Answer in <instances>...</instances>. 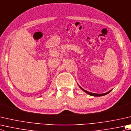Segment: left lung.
Here are the masks:
<instances>
[{
    "label": "left lung",
    "mask_w": 131,
    "mask_h": 131,
    "mask_svg": "<svg viewBox=\"0 0 131 131\" xmlns=\"http://www.w3.org/2000/svg\"><path fill=\"white\" fill-rule=\"evenodd\" d=\"M80 88L82 90H84V91L85 92H86L87 94H88L90 95V96H95V97H96V96L99 97V96H104V95L107 94L108 93H109V92L112 91V90H109V91H108V92L105 93H103V94H97V93H91V92H88V91H86V90H84V89H82V88L81 87V86H80Z\"/></svg>",
    "instance_id": "obj_1"
}]
</instances>
